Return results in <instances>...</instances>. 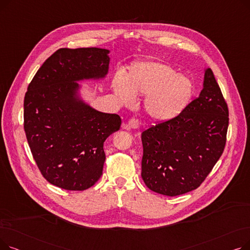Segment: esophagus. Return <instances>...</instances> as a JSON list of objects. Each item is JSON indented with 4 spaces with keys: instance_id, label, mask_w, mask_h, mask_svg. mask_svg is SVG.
I'll return each instance as SVG.
<instances>
[{
    "instance_id": "esophagus-1",
    "label": "esophagus",
    "mask_w": 250,
    "mask_h": 250,
    "mask_svg": "<svg viewBox=\"0 0 250 250\" xmlns=\"http://www.w3.org/2000/svg\"><path fill=\"white\" fill-rule=\"evenodd\" d=\"M139 126H140V123L138 120H136V118H130L127 123L123 124V125H122V127L124 129H127V130L130 128L137 129V128H139Z\"/></svg>"
}]
</instances>
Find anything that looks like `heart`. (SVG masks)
<instances>
[{"mask_svg": "<svg viewBox=\"0 0 250 250\" xmlns=\"http://www.w3.org/2000/svg\"><path fill=\"white\" fill-rule=\"evenodd\" d=\"M112 90L122 104L133 105L137 96H145L144 109L156 122H167L187 108L192 96V83L163 62L148 61L134 63L127 77L118 72Z\"/></svg>", "mask_w": 250, "mask_h": 250, "instance_id": "heart-1", "label": "heart"}]
</instances>
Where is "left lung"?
I'll return each instance as SVG.
<instances>
[{
	"mask_svg": "<svg viewBox=\"0 0 250 250\" xmlns=\"http://www.w3.org/2000/svg\"><path fill=\"white\" fill-rule=\"evenodd\" d=\"M228 107L211 69L203 89L178 116L142 133V178L153 191L174 196L198 188L226 144Z\"/></svg>",
	"mask_w": 250,
	"mask_h": 250,
	"instance_id": "obj_1",
	"label": "left lung"
}]
</instances>
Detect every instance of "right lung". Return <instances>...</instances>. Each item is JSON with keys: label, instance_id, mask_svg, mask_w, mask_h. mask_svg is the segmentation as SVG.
<instances>
[{"label": "right lung", "instance_id": "right-lung-1", "mask_svg": "<svg viewBox=\"0 0 250 250\" xmlns=\"http://www.w3.org/2000/svg\"><path fill=\"white\" fill-rule=\"evenodd\" d=\"M109 49L61 48L42 65L24 98V129L33 158L51 185L85 190L100 178L103 144L122 120L86 102L79 82L100 81L109 70Z\"/></svg>", "mask_w": 250, "mask_h": 250}]
</instances>
